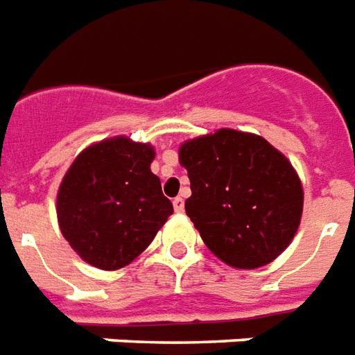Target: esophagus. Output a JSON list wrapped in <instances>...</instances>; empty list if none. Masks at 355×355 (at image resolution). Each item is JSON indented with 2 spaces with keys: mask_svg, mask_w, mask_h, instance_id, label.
<instances>
[{
  "mask_svg": "<svg viewBox=\"0 0 355 355\" xmlns=\"http://www.w3.org/2000/svg\"><path fill=\"white\" fill-rule=\"evenodd\" d=\"M173 207H175V211H177V212H182V211H184V199L175 198V199H173Z\"/></svg>",
  "mask_w": 355,
  "mask_h": 355,
  "instance_id": "1",
  "label": "esophagus"
}]
</instances>
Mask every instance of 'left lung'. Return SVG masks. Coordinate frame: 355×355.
Returning a JSON list of instances; mask_svg holds the SVG:
<instances>
[{"mask_svg":"<svg viewBox=\"0 0 355 355\" xmlns=\"http://www.w3.org/2000/svg\"><path fill=\"white\" fill-rule=\"evenodd\" d=\"M178 159L191 188L186 214L218 259L258 269L288 248L301 224L303 186L269 141L222 128L180 144Z\"/></svg>","mask_w":355,"mask_h":355,"instance_id":"1","label":"left lung"}]
</instances>
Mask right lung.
Listing matches in <instances>:
<instances>
[{
	"label": "right lung",
	"instance_id": "obj_1",
	"mask_svg": "<svg viewBox=\"0 0 355 355\" xmlns=\"http://www.w3.org/2000/svg\"><path fill=\"white\" fill-rule=\"evenodd\" d=\"M154 146L130 137L86 146L58 190L56 214L73 250L103 271L130 265L173 214V203L150 171Z\"/></svg>",
	"mask_w": 355,
	"mask_h": 355
}]
</instances>
